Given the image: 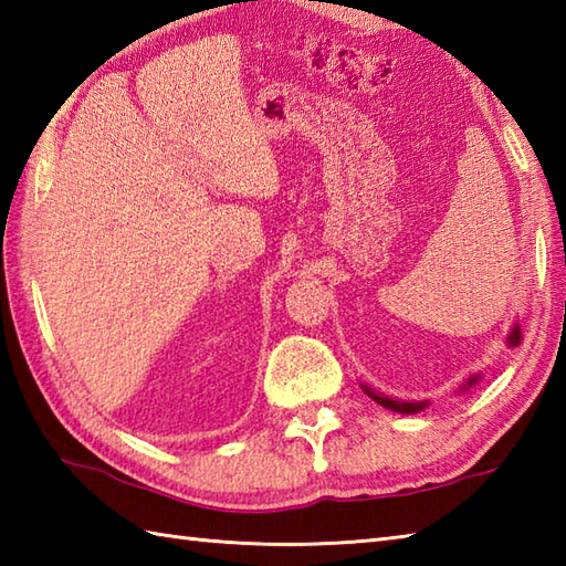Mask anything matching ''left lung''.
<instances>
[{"label": "left lung", "instance_id": "8db88e82", "mask_svg": "<svg viewBox=\"0 0 566 566\" xmlns=\"http://www.w3.org/2000/svg\"><path fill=\"white\" fill-rule=\"evenodd\" d=\"M521 326H513V331L509 333V345L511 347H515V345H521ZM476 379H479V375H474V377H469V381L464 384L462 389H469V387H474L476 384ZM365 389V394L369 396V399H375L379 406H384V408H389V411H394V413H406V416H411V413H418V411H423V408L428 406V401H399V399H389V396H384V394H377V391H371L369 387H363Z\"/></svg>", "mask_w": 566, "mask_h": 566}]
</instances>
